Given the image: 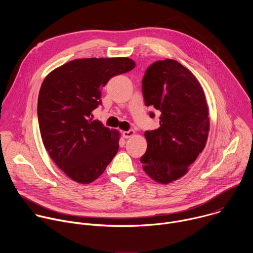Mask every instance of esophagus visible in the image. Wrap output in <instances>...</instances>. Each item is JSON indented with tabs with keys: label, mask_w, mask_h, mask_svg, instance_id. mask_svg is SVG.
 <instances>
[{
	"label": "esophagus",
	"mask_w": 253,
	"mask_h": 253,
	"mask_svg": "<svg viewBox=\"0 0 253 253\" xmlns=\"http://www.w3.org/2000/svg\"><path fill=\"white\" fill-rule=\"evenodd\" d=\"M134 134H135V131L134 130H128V131H123L122 132V135H123V137L124 138H130V137H132V136H134Z\"/></svg>",
	"instance_id": "obj_1"
}]
</instances>
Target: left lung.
Instances as JSON below:
<instances>
[{
	"label": "left lung",
	"mask_w": 253,
	"mask_h": 253,
	"mask_svg": "<svg viewBox=\"0 0 253 253\" xmlns=\"http://www.w3.org/2000/svg\"><path fill=\"white\" fill-rule=\"evenodd\" d=\"M142 91L145 105L158 111L160 127L144 134L147 150L140 161L150 178L168 184L184 176L205 147L209 112L204 91L187 68L171 59L149 66Z\"/></svg>",
	"instance_id": "8db88e82"
}]
</instances>
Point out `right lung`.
<instances>
[{"mask_svg": "<svg viewBox=\"0 0 253 253\" xmlns=\"http://www.w3.org/2000/svg\"><path fill=\"white\" fill-rule=\"evenodd\" d=\"M127 57L70 61L49 73L38 97V120L44 146L72 180L89 184L106 169L119 148L120 133L93 120L101 89L112 77L131 71Z\"/></svg>", "mask_w": 253, "mask_h": 253, "instance_id": "right-lung-1", "label": "right lung"}]
</instances>
